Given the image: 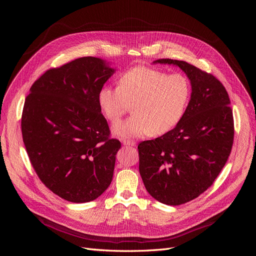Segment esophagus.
<instances>
[{"label":"esophagus","mask_w":256,"mask_h":256,"mask_svg":"<svg viewBox=\"0 0 256 256\" xmlns=\"http://www.w3.org/2000/svg\"><path fill=\"white\" fill-rule=\"evenodd\" d=\"M124 144L126 145V146H136V143L134 142V141H130V140H124Z\"/></svg>","instance_id":"obj_1"}]
</instances>
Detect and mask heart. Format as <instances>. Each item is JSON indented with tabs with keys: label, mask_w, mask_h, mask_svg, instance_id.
<instances>
[{
	"label": "heart",
	"mask_w": 256,
	"mask_h": 256,
	"mask_svg": "<svg viewBox=\"0 0 256 256\" xmlns=\"http://www.w3.org/2000/svg\"><path fill=\"white\" fill-rule=\"evenodd\" d=\"M190 96L191 84L186 76L136 66L121 76L119 86L100 88L98 104L112 124L134 104V115L115 124L113 134L121 139L138 138L171 130L180 121Z\"/></svg>",
	"instance_id": "b5f03b06"
}]
</instances>
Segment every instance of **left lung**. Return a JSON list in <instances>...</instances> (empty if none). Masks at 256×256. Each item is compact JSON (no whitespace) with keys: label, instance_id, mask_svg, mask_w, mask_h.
<instances>
[{"label":"left lung","instance_id":"8db88e82","mask_svg":"<svg viewBox=\"0 0 256 256\" xmlns=\"http://www.w3.org/2000/svg\"><path fill=\"white\" fill-rule=\"evenodd\" d=\"M154 63L178 66L192 92L176 128L138 145L139 171L156 200L180 206L208 190L227 162L234 135L232 110L226 89L212 74L180 60Z\"/></svg>","mask_w":256,"mask_h":256}]
</instances>
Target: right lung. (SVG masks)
<instances>
[{
	"label": "right lung",
	"mask_w": 256,
	"mask_h": 256,
	"mask_svg": "<svg viewBox=\"0 0 256 256\" xmlns=\"http://www.w3.org/2000/svg\"><path fill=\"white\" fill-rule=\"evenodd\" d=\"M114 72L100 58H78L46 70L26 98L22 134L30 162L70 202L96 199L112 182L121 143L110 138L98 92Z\"/></svg>",
	"instance_id": "1"
}]
</instances>
